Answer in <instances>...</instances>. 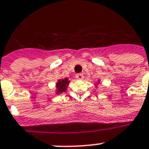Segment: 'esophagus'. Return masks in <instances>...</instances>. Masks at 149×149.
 Masks as SVG:
<instances>
[{"mask_svg": "<svg viewBox=\"0 0 149 149\" xmlns=\"http://www.w3.org/2000/svg\"><path fill=\"white\" fill-rule=\"evenodd\" d=\"M76 79H80V80H82V79H84V75L82 74V73H79V74L76 75Z\"/></svg>", "mask_w": 149, "mask_h": 149, "instance_id": "1", "label": "esophagus"}]
</instances>
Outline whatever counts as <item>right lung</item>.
<instances>
[{"label":"right lung","mask_w":149,"mask_h":149,"mask_svg":"<svg viewBox=\"0 0 149 149\" xmlns=\"http://www.w3.org/2000/svg\"><path fill=\"white\" fill-rule=\"evenodd\" d=\"M69 81L68 79H64L63 80H58V82L57 83L56 87L58 88V93L65 92L66 91L67 86H68Z\"/></svg>","instance_id":"1"}]
</instances>
